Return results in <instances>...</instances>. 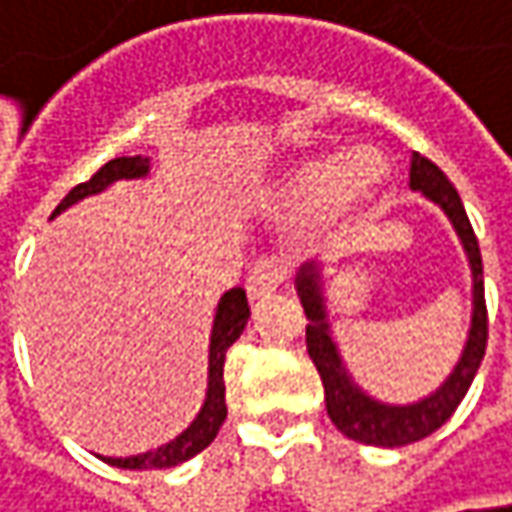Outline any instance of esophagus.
<instances>
[{"label":"esophagus","instance_id":"esophagus-1","mask_svg":"<svg viewBox=\"0 0 512 512\" xmlns=\"http://www.w3.org/2000/svg\"><path fill=\"white\" fill-rule=\"evenodd\" d=\"M286 281V263L278 255H263L257 257L249 278H246V289L252 298H260V295H269L272 289Z\"/></svg>","mask_w":512,"mask_h":512}]
</instances>
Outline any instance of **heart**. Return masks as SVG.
Segmentation results:
<instances>
[{"instance_id": "heart-1", "label": "heart", "mask_w": 512, "mask_h": 512, "mask_svg": "<svg viewBox=\"0 0 512 512\" xmlns=\"http://www.w3.org/2000/svg\"><path fill=\"white\" fill-rule=\"evenodd\" d=\"M379 176L382 162L374 150H353L342 162H313L304 167L292 182V194L316 208H336L353 194L368 191Z\"/></svg>"}]
</instances>
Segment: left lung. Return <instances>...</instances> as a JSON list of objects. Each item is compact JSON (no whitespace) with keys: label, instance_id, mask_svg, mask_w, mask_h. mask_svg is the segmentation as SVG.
Instances as JSON below:
<instances>
[{"label":"left lung","instance_id":"1","mask_svg":"<svg viewBox=\"0 0 512 512\" xmlns=\"http://www.w3.org/2000/svg\"><path fill=\"white\" fill-rule=\"evenodd\" d=\"M411 188L423 191L449 214L452 226L464 240L469 266H472V278H475V301H472L475 307H472V327H469L464 356H461V362L452 371V376L437 388L432 397H426L423 403H414V406H382L371 397H365L359 388H353L350 379L342 374L339 353H336V347L327 336L318 272L310 263L298 275L301 304H304V313L310 318V324H307V353H310L316 371L321 374V382H324L327 414H330V420L336 423V429L342 435L353 437L359 443H371V446H406V443L423 440V437L437 432L455 414V408L461 406L472 379L478 374L484 350H487L484 266H481L478 237H475L472 223L466 217L464 202L455 191V185L446 179V173L435 162H429L426 156H420V153H414V159H411Z\"/></svg>","mask_w":512,"mask_h":512}]
</instances>
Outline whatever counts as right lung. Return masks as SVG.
Masks as SVG:
<instances>
[{"label":"right lung","mask_w":512,"mask_h":512,"mask_svg":"<svg viewBox=\"0 0 512 512\" xmlns=\"http://www.w3.org/2000/svg\"><path fill=\"white\" fill-rule=\"evenodd\" d=\"M150 167V159H141V156H121V159H112L106 162L98 173H92V179L75 185L69 194L63 196V202L54 208V214H60L63 208H69L72 202L83 199L89 194H98L104 191L106 185H112L115 179H136L144 176ZM51 214V217H54ZM249 321V301H246V289L234 286L228 289L226 295L220 298V307H217V318H214V330H211V356H208V397H205V406L196 414V420L176 437L170 440L167 446H159L153 452H144L136 458H104L106 464L121 466V469H165V466H176L188 458H194L196 452H202L226 420V382H223V368H226V350L243 333Z\"/></svg>","instance_id":"right-lung-1"}]
</instances>
